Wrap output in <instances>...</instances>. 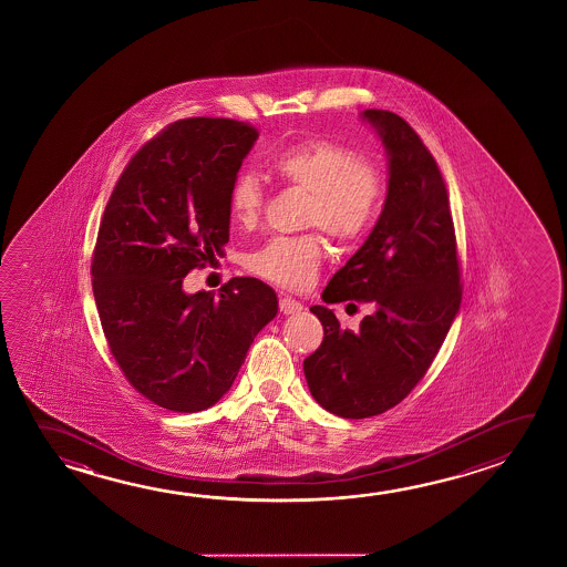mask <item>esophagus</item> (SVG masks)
Masks as SVG:
<instances>
[{
	"mask_svg": "<svg viewBox=\"0 0 567 567\" xmlns=\"http://www.w3.org/2000/svg\"><path fill=\"white\" fill-rule=\"evenodd\" d=\"M279 307L282 315H297L305 308L302 302H298V300L287 297V295H280Z\"/></svg>",
	"mask_w": 567,
	"mask_h": 567,
	"instance_id": "esophagus-1",
	"label": "esophagus"
}]
</instances>
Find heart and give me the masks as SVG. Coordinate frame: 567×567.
Returning a JSON list of instances; mask_svg holds the SVG:
<instances>
[{"instance_id": "obj_1", "label": "heart", "mask_w": 567, "mask_h": 567, "mask_svg": "<svg viewBox=\"0 0 567 567\" xmlns=\"http://www.w3.org/2000/svg\"><path fill=\"white\" fill-rule=\"evenodd\" d=\"M272 169L290 187L308 194L302 224L320 227L350 245L370 231L385 197V176L378 164L334 140H302L280 150ZM265 187L249 169L237 172L229 186V214L245 229L257 227L265 212ZM324 260L316 233L275 237L249 257V269L275 285L307 288Z\"/></svg>"}]
</instances>
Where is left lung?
Returning <instances> with one entry per match:
<instances>
[{
  "label": "left lung",
  "mask_w": 567,
  "mask_h": 567,
  "mask_svg": "<svg viewBox=\"0 0 567 567\" xmlns=\"http://www.w3.org/2000/svg\"><path fill=\"white\" fill-rule=\"evenodd\" d=\"M388 152V195L370 237L322 300L372 302L360 330L312 307L324 340L305 360L308 390L338 417L380 415L423 380L461 308V269L445 179L417 132L390 111L362 112Z\"/></svg>",
  "instance_id": "8db88e82"
}]
</instances>
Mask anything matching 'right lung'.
Wrapping results in <instances>:
<instances>
[{
	"mask_svg": "<svg viewBox=\"0 0 567 567\" xmlns=\"http://www.w3.org/2000/svg\"><path fill=\"white\" fill-rule=\"evenodd\" d=\"M257 138L231 118L169 124L124 167L99 227L91 275L111 353L134 390L176 413L221 400L279 310L252 277H235L217 298L182 288L189 270L224 255L229 186Z\"/></svg>",
	"mask_w": 567,
	"mask_h": 567,
	"instance_id": "right-lung-1",
	"label": "right lung"
}]
</instances>
